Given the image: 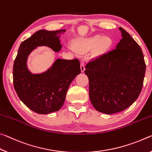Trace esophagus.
<instances>
[{
	"mask_svg": "<svg viewBox=\"0 0 152 152\" xmlns=\"http://www.w3.org/2000/svg\"><path fill=\"white\" fill-rule=\"evenodd\" d=\"M85 64H84V62L83 61H81V72H84L85 71Z\"/></svg>",
	"mask_w": 152,
	"mask_h": 152,
	"instance_id": "esophagus-1",
	"label": "esophagus"
}]
</instances>
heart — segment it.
Here are the masks:
<instances>
[{
	"instance_id": "obj_1",
	"label": "heart",
	"mask_w": 152,
	"mask_h": 152,
	"mask_svg": "<svg viewBox=\"0 0 152 152\" xmlns=\"http://www.w3.org/2000/svg\"><path fill=\"white\" fill-rule=\"evenodd\" d=\"M112 44V40L110 38L101 34L94 35L88 38H81L76 41L75 48L79 51H86L96 46V53H100L106 51L110 48Z\"/></svg>"
}]
</instances>
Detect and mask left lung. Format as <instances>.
<instances>
[{"label":"left lung","mask_w":152,"mask_h":152,"mask_svg":"<svg viewBox=\"0 0 152 152\" xmlns=\"http://www.w3.org/2000/svg\"><path fill=\"white\" fill-rule=\"evenodd\" d=\"M119 29L123 38L116 48L86 66L91 102L97 110L107 114L119 113L133 104L142 89L145 73L140 46L125 29Z\"/></svg>","instance_id":"8db88e82"}]
</instances>
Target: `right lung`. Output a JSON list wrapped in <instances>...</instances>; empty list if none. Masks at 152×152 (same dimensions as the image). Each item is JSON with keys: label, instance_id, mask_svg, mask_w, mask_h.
Wrapping results in <instances>:
<instances>
[{"label": "right lung", "instance_id": "right-lung-1", "mask_svg": "<svg viewBox=\"0 0 152 152\" xmlns=\"http://www.w3.org/2000/svg\"><path fill=\"white\" fill-rule=\"evenodd\" d=\"M65 31L41 29L24 40L19 48L13 64L14 88L25 105L36 113L58 111L63 105L71 82L81 73L77 58L57 59L48 70L41 74H32L27 69V57L33 50L46 46L58 52L62 45L58 35Z\"/></svg>", "mask_w": 152, "mask_h": 152}]
</instances>
